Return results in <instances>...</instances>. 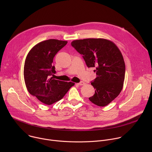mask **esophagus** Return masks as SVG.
Returning a JSON list of instances; mask_svg holds the SVG:
<instances>
[{"label":"esophagus","instance_id":"esophagus-1","mask_svg":"<svg viewBox=\"0 0 152 152\" xmlns=\"http://www.w3.org/2000/svg\"><path fill=\"white\" fill-rule=\"evenodd\" d=\"M85 83L84 82H83V81H81V82H80L79 83H78V85H85Z\"/></svg>","mask_w":152,"mask_h":152}]
</instances>
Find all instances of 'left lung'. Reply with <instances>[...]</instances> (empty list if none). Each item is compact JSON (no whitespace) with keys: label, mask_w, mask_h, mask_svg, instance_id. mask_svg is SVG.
Here are the masks:
<instances>
[{"label":"left lung","mask_w":152,"mask_h":152,"mask_svg":"<svg viewBox=\"0 0 152 152\" xmlns=\"http://www.w3.org/2000/svg\"><path fill=\"white\" fill-rule=\"evenodd\" d=\"M71 45L88 67L96 68L97 77L91 82L95 94L89 100L99 106L107 105L123 89L125 64L120 50L113 41L103 38L74 40Z\"/></svg>","instance_id":"1"}]
</instances>
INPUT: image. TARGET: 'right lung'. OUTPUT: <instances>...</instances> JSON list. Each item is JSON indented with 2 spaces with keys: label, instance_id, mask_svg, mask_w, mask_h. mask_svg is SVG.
Returning <instances> with one entry per match:
<instances>
[{
  "label": "right lung",
  "instance_id": "1",
  "mask_svg": "<svg viewBox=\"0 0 152 152\" xmlns=\"http://www.w3.org/2000/svg\"><path fill=\"white\" fill-rule=\"evenodd\" d=\"M67 41L50 39L34 46L25 62L24 79L29 93L48 105L63 98L75 83L61 81L53 78L55 67L53 58Z\"/></svg>",
  "mask_w": 152,
  "mask_h": 152
}]
</instances>
